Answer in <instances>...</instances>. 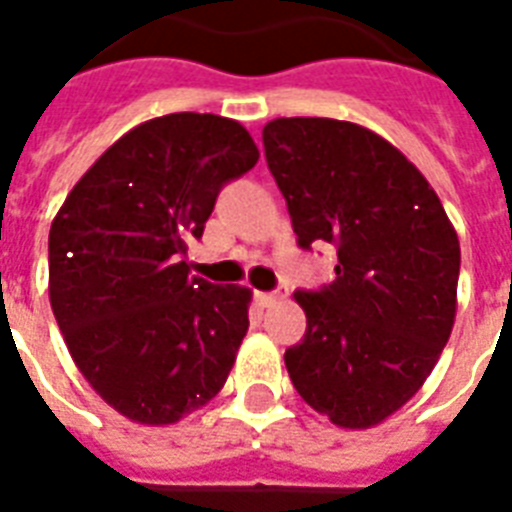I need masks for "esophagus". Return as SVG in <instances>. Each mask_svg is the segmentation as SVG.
<instances>
[{"label": "esophagus", "instance_id": "1", "mask_svg": "<svg viewBox=\"0 0 512 512\" xmlns=\"http://www.w3.org/2000/svg\"><path fill=\"white\" fill-rule=\"evenodd\" d=\"M281 297H284L281 292H255V300L260 308H271L273 303H279Z\"/></svg>", "mask_w": 512, "mask_h": 512}]
</instances>
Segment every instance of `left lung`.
I'll use <instances>...</instances> for the list:
<instances>
[{"label": "left lung", "instance_id": "8db88e82", "mask_svg": "<svg viewBox=\"0 0 512 512\" xmlns=\"http://www.w3.org/2000/svg\"><path fill=\"white\" fill-rule=\"evenodd\" d=\"M297 244H335L337 279L295 292L308 329L284 353L308 406L364 430L398 412L452 335L460 239L396 146L361 124L292 116L263 127Z\"/></svg>", "mask_w": 512, "mask_h": 512}]
</instances>
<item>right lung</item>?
<instances>
[{
	"label": "right lung",
	"mask_w": 512,
	"mask_h": 512,
	"mask_svg": "<svg viewBox=\"0 0 512 512\" xmlns=\"http://www.w3.org/2000/svg\"><path fill=\"white\" fill-rule=\"evenodd\" d=\"M257 159L233 119L159 116L116 140L52 220V313L84 380L127 420L172 425L228 380L252 292L191 276L183 255Z\"/></svg>",
	"instance_id": "add662e5"
}]
</instances>
